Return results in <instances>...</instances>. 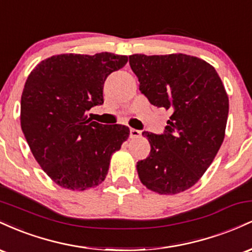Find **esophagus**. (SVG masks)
Returning <instances> with one entry per match:
<instances>
[{
    "instance_id": "obj_1",
    "label": "esophagus",
    "mask_w": 252,
    "mask_h": 252,
    "mask_svg": "<svg viewBox=\"0 0 252 252\" xmlns=\"http://www.w3.org/2000/svg\"><path fill=\"white\" fill-rule=\"evenodd\" d=\"M130 137L131 138L141 137V131L137 129H130Z\"/></svg>"
}]
</instances>
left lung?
I'll list each match as a JSON object with an SVG mask.
<instances>
[{
  "label": "left lung",
  "instance_id": "obj_1",
  "mask_svg": "<svg viewBox=\"0 0 252 252\" xmlns=\"http://www.w3.org/2000/svg\"><path fill=\"white\" fill-rule=\"evenodd\" d=\"M149 103L172 112L160 135L143 131L150 153L136 164L144 186L176 194L198 182L225 136L228 97L213 66L187 54L129 57Z\"/></svg>",
  "mask_w": 252,
  "mask_h": 252
}]
</instances>
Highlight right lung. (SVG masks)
Returning <instances> with one entry per match:
<instances>
[{"label":"right lung","mask_w":252,"mask_h":252,"mask_svg":"<svg viewBox=\"0 0 252 252\" xmlns=\"http://www.w3.org/2000/svg\"><path fill=\"white\" fill-rule=\"evenodd\" d=\"M126 56L59 54L31 72L21 96V128L37 163L59 186L85 190L104 181L110 158L129 137L122 124H100L86 112L104 103V82Z\"/></svg>","instance_id":"obj_1"}]
</instances>
